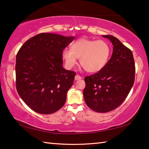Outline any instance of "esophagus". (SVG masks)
Here are the masks:
<instances>
[{
	"label": "esophagus",
	"mask_w": 149,
	"mask_h": 149,
	"mask_svg": "<svg viewBox=\"0 0 149 149\" xmlns=\"http://www.w3.org/2000/svg\"><path fill=\"white\" fill-rule=\"evenodd\" d=\"M82 79V77H81L80 75H78V74H77V75L75 76V81L79 80V79Z\"/></svg>",
	"instance_id": "obj_1"
}]
</instances>
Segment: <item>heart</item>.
Wrapping results in <instances>:
<instances>
[{
  "mask_svg": "<svg viewBox=\"0 0 149 149\" xmlns=\"http://www.w3.org/2000/svg\"><path fill=\"white\" fill-rule=\"evenodd\" d=\"M110 54V47L106 41L84 37L72 42L70 50H63L62 58L67 68H72L79 58L80 64L85 71L95 73L105 66Z\"/></svg>",
  "mask_w": 149,
  "mask_h": 149,
  "instance_id": "obj_1",
  "label": "heart"
}]
</instances>
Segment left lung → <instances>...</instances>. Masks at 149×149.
<instances>
[{
  "label": "left lung",
  "instance_id": "obj_1",
  "mask_svg": "<svg viewBox=\"0 0 149 149\" xmlns=\"http://www.w3.org/2000/svg\"><path fill=\"white\" fill-rule=\"evenodd\" d=\"M112 42V57L96 74L85 77L84 100L95 112L105 113L124 101L134 84L135 66L133 53L112 35H102Z\"/></svg>",
  "mask_w": 149,
  "mask_h": 149
}]
</instances>
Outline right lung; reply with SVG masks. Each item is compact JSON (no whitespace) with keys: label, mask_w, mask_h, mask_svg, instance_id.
<instances>
[{"label":"right lung","mask_w":149,"mask_h":149,"mask_svg":"<svg viewBox=\"0 0 149 149\" xmlns=\"http://www.w3.org/2000/svg\"><path fill=\"white\" fill-rule=\"evenodd\" d=\"M74 39L42 33L27 40L17 52V91L35 112L52 114L65 104L75 72L63 68L62 52Z\"/></svg>","instance_id":"right-lung-1"}]
</instances>
